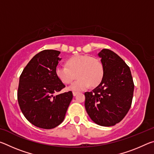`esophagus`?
I'll return each mask as SVG.
<instances>
[{
  "mask_svg": "<svg viewBox=\"0 0 154 154\" xmlns=\"http://www.w3.org/2000/svg\"><path fill=\"white\" fill-rule=\"evenodd\" d=\"M77 94H78V92H72V95H73L74 96H75Z\"/></svg>",
  "mask_w": 154,
  "mask_h": 154,
  "instance_id": "1",
  "label": "esophagus"
}]
</instances>
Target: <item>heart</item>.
Here are the masks:
<instances>
[{
  "instance_id": "obj_1",
  "label": "heart",
  "mask_w": 154,
  "mask_h": 154,
  "mask_svg": "<svg viewBox=\"0 0 154 154\" xmlns=\"http://www.w3.org/2000/svg\"><path fill=\"white\" fill-rule=\"evenodd\" d=\"M79 78L69 89L72 91L86 90L91 85L97 86L104 76V66L100 59L88 55H75L67 60L66 66H58L56 75L64 84H69Z\"/></svg>"
}]
</instances>
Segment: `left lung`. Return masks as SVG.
Segmentation results:
<instances>
[{
  "label": "left lung",
  "mask_w": 154,
  "mask_h": 154,
  "mask_svg": "<svg viewBox=\"0 0 154 154\" xmlns=\"http://www.w3.org/2000/svg\"><path fill=\"white\" fill-rule=\"evenodd\" d=\"M104 66V76L92 92L85 93V108L91 119L102 126L121 122L131 106L134 83L129 66L113 51L98 54Z\"/></svg>",
  "instance_id": "left-lung-1"
}]
</instances>
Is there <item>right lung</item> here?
Masks as SVG:
<instances>
[{"label":"right lung","mask_w":154,"mask_h":154,"mask_svg":"<svg viewBox=\"0 0 154 154\" xmlns=\"http://www.w3.org/2000/svg\"><path fill=\"white\" fill-rule=\"evenodd\" d=\"M60 51L45 49L33 57L20 77L17 100L28 122L43 129L63 122L72 98L71 91L54 95L65 87L56 75Z\"/></svg>","instance_id":"add662e5"}]
</instances>
